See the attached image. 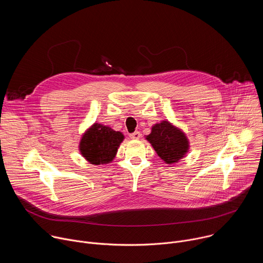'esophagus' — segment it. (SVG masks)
<instances>
[{"instance_id":"1","label":"esophagus","mask_w":263,"mask_h":263,"mask_svg":"<svg viewBox=\"0 0 263 263\" xmlns=\"http://www.w3.org/2000/svg\"><path fill=\"white\" fill-rule=\"evenodd\" d=\"M140 137H141V134H140V132H138V131H136V132H134V133L130 134V138H131V139H139Z\"/></svg>"}]
</instances>
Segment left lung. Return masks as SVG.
I'll return each instance as SVG.
<instances>
[{"label": "left lung", "mask_w": 263, "mask_h": 263, "mask_svg": "<svg viewBox=\"0 0 263 263\" xmlns=\"http://www.w3.org/2000/svg\"><path fill=\"white\" fill-rule=\"evenodd\" d=\"M157 155L166 163L175 164L186 156L190 149V140L182 129L168 121L152 126L151 133L145 136Z\"/></svg>", "instance_id": "left-lung-1"}]
</instances>
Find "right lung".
Segmentation results:
<instances>
[{"instance_id":"1","label":"right lung","mask_w":263,"mask_h":263,"mask_svg":"<svg viewBox=\"0 0 263 263\" xmlns=\"http://www.w3.org/2000/svg\"><path fill=\"white\" fill-rule=\"evenodd\" d=\"M124 139L125 136L122 132L95 123L82 134L79 151L90 164H107L116 158Z\"/></svg>"}]
</instances>
